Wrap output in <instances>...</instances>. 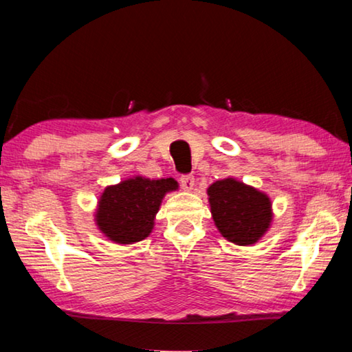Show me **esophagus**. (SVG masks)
<instances>
[{"mask_svg": "<svg viewBox=\"0 0 352 352\" xmlns=\"http://www.w3.org/2000/svg\"><path fill=\"white\" fill-rule=\"evenodd\" d=\"M180 183L185 191H192L194 190V177L192 175H183L180 178Z\"/></svg>", "mask_w": 352, "mask_h": 352, "instance_id": "esophagus-1", "label": "esophagus"}]
</instances>
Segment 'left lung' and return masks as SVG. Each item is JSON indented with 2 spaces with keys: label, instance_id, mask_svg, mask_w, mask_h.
Wrapping results in <instances>:
<instances>
[{
  "label": "left lung",
  "instance_id": "left-lung-1",
  "mask_svg": "<svg viewBox=\"0 0 352 352\" xmlns=\"http://www.w3.org/2000/svg\"><path fill=\"white\" fill-rule=\"evenodd\" d=\"M207 196L214 226L230 243H258L274 221L270 197L234 177L212 183Z\"/></svg>",
  "mask_w": 352,
  "mask_h": 352
}]
</instances>
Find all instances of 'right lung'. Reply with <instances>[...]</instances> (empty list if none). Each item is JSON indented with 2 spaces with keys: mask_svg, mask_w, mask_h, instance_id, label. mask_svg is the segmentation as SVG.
Returning <instances> with one entry per match:
<instances>
[{
  "mask_svg": "<svg viewBox=\"0 0 352 352\" xmlns=\"http://www.w3.org/2000/svg\"><path fill=\"white\" fill-rule=\"evenodd\" d=\"M174 178L134 175L109 185L98 199L94 224L104 237L118 245H134L148 237L167 192L177 191Z\"/></svg>",
  "mask_w": 352,
  "mask_h": 352,
  "instance_id": "obj_1",
  "label": "right lung"
}]
</instances>
